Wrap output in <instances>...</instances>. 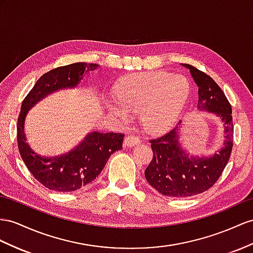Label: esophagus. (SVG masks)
<instances>
[{
    "instance_id": "1",
    "label": "esophagus",
    "mask_w": 253,
    "mask_h": 253,
    "mask_svg": "<svg viewBox=\"0 0 253 253\" xmlns=\"http://www.w3.org/2000/svg\"><path fill=\"white\" fill-rule=\"evenodd\" d=\"M140 143V138L137 137V135H132V134H128L124 139V145L125 146H134Z\"/></svg>"
}]
</instances>
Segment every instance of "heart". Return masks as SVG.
I'll return each instance as SVG.
<instances>
[{"label": "heart", "instance_id": "obj_1", "mask_svg": "<svg viewBox=\"0 0 253 253\" xmlns=\"http://www.w3.org/2000/svg\"><path fill=\"white\" fill-rule=\"evenodd\" d=\"M188 82L169 73H145L123 81L115 99L106 102L108 113L120 122H130L141 114L148 132L160 133L171 128L188 98Z\"/></svg>", "mask_w": 253, "mask_h": 253}]
</instances>
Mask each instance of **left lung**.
I'll return each mask as SVG.
<instances>
[{"mask_svg": "<svg viewBox=\"0 0 253 253\" xmlns=\"http://www.w3.org/2000/svg\"><path fill=\"white\" fill-rule=\"evenodd\" d=\"M188 68L199 89L197 109L213 113L224 123L223 147L210 157H194L179 143V125L170 132L151 140L153 159L144 172L152 187L164 196L187 198L209 190L221 175L233 147L232 108L222 89L209 75L191 65Z\"/></svg>", "mask_w": 253, "mask_h": 253, "instance_id": "8db88e82", "label": "left lung"}]
</instances>
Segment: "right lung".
<instances>
[{"label":"right lung","mask_w":253,"mask_h":253,"mask_svg":"<svg viewBox=\"0 0 253 253\" xmlns=\"http://www.w3.org/2000/svg\"><path fill=\"white\" fill-rule=\"evenodd\" d=\"M97 67V64L74 63L50 70L37 80L22 101L17 123L19 152L32 175L50 190L70 192L86 186L99 175L109 157L123 147V133L93 131L73 151L60 156L46 157L32 150L25 138V116L32 107L56 90L78 86L84 74Z\"/></svg>","instance_id":"1"}]
</instances>
